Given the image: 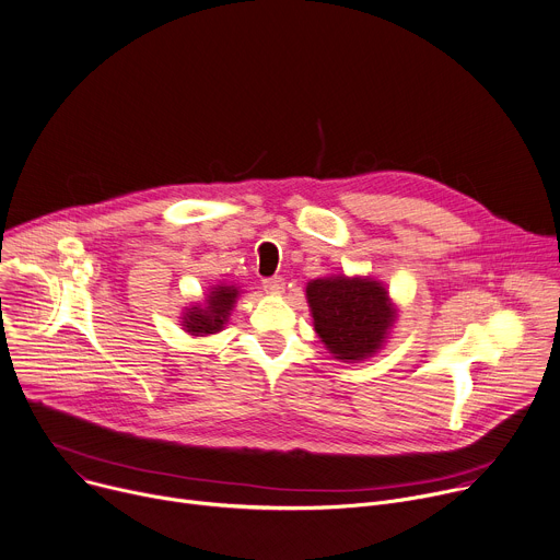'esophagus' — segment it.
Listing matches in <instances>:
<instances>
[{"label":"esophagus","instance_id":"obj_1","mask_svg":"<svg viewBox=\"0 0 560 560\" xmlns=\"http://www.w3.org/2000/svg\"><path fill=\"white\" fill-rule=\"evenodd\" d=\"M262 289L271 295H280V293H284V280L280 276L267 278V280H262Z\"/></svg>","mask_w":560,"mask_h":560}]
</instances>
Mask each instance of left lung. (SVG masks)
Here are the masks:
<instances>
[{"instance_id": "1", "label": "left lung", "mask_w": 560, "mask_h": 560, "mask_svg": "<svg viewBox=\"0 0 560 560\" xmlns=\"http://www.w3.org/2000/svg\"><path fill=\"white\" fill-rule=\"evenodd\" d=\"M314 327L334 358L345 362L374 355L387 340L398 312L383 282L329 276L306 284Z\"/></svg>"}]
</instances>
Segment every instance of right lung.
<instances>
[{
    "instance_id": "1",
    "label": "right lung",
    "mask_w": 560,
    "mask_h": 560,
    "mask_svg": "<svg viewBox=\"0 0 560 560\" xmlns=\"http://www.w3.org/2000/svg\"><path fill=\"white\" fill-rule=\"evenodd\" d=\"M240 295V289L233 284H218L209 291L205 304H194L186 308V314L182 318L184 331H189L191 336H209L222 331L226 325L233 304Z\"/></svg>"
}]
</instances>
